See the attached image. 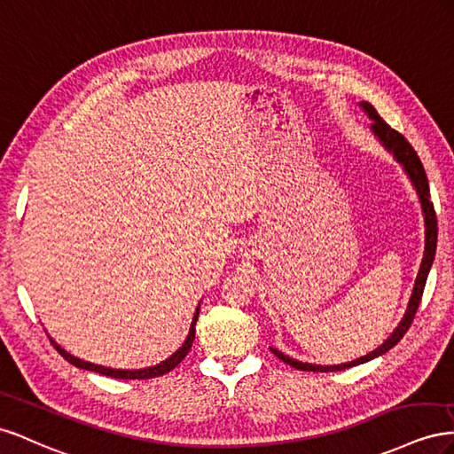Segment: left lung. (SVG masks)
<instances>
[{"instance_id":"1","label":"left lung","mask_w":454,"mask_h":454,"mask_svg":"<svg viewBox=\"0 0 454 454\" xmlns=\"http://www.w3.org/2000/svg\"><path fill=\"white\" fill-rule=\"evenodd\" d=\"M359 106L367 112L369 120H372L371 129H372L374 137H377L380 140V145L394 155L397 163H401L403 171L411 178L414 190H417V193H419V200H420V205H422V215H424V256H422V262H420L419 276H417V279H414V287H412L411 299H409V304H407V309H405V316L401 317L399 325L394 329V333L387 336V339L377 349H372L371 354L359 357V359H354V361H348V364H340V365H314V364H302V361H299V359H293L289 356H285L283 352H279L278 348H270L271 354L279 357L283 364H287V365L299 369V371H312V372L344 371L348 367L367 364V361L386 354L387 349H392L401 339H403V334L411 327L414 314H417L420 299H422L426 279H428L430 268L434 264L435 247H437V218H435V211H434V203L430 201V186H428V178H426V171L422 167V161L417 155V152H414V148L409 145V140L401 133H397L395 129L387 125L380 118L379 112L372 108V105H369V102H359Z\"/></svg>"}]
</instances>
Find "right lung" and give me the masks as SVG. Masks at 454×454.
<instances>
[{"label":"right lung","instance_id":"1","mask_svg":"<svg viewBox=\"0 0 454 454\" xmlns=\"http://www.w3.org/2000/svg\"><path fill=\"white\" fill-rule=\"evenodd\" d=\"M198 316H200V306L196 308V314H193V319H192V325H190V333L186 336L184 344L180 346L176 352L167 357L165 361H161V364L153 365V367H146V369H137V371H123V369H110V367H102V365H95V364H89V361H83L80 357H74L72 354H68L67 349L60 348L53 339H49L51 344H53L57 348V352L68 361V364L75 365L77 369H85V371H93V372H100L105 374V377H114V379H123V380H145V379H155V377H161V374L173 371L180 361H183L190 348H192V342H193V336H196V321H198Z\"/></svg>","mask_w":454,"mask_h":454}]
</instances>
